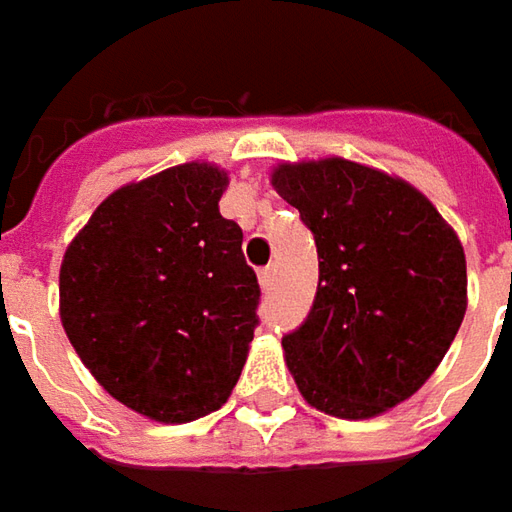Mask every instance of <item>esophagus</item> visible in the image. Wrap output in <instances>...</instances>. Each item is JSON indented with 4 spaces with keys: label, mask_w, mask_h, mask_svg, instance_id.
Masks as SVG:
<instances>
[{
    "label": "esophagus",
    "mask_w": 512,
    "mask_h": 512,
    "mask_svg": "<svg viewBox=\"0 0 512 512\" xmlns=\"http://www.w3.org/2000/svg\"><path fill=\"white\" fill-rule=\"evenodd\" d=\"M259 284H262V290H273V284H276V264H270V267H264L262 273H259Z\"/></svg>",
    "instance_id": "34e87169"
}]
</instances>
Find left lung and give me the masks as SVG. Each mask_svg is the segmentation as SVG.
Here are the masks:
<instances>
[{
    "instance_id": "8db88e82",
    "label": "left lung",
    "mask_w": 512,
    "mask_h": 512,
    "mask_svg": "<svg viewBox=\"0 0 512 512\" xmlns=\"http://www.w3.org/2000/svg\"><path fill=\"white\" fill-rule=\"evenodd\" d=\"M270 183L318 248L307 321L281 338L312 408L369 420L408 400L468 310L465 250L414 185L344 157L281 163Z\"/></svg>"
}]
</instances>
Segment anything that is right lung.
<instances>
[{"mask_svg": "<svg viewBox=\"0 0 512 512\" xmlns=\"http://www.w3.org/2000/svg\"><path fill=\"white\" fill-rule=\"evenodd\" d=\"M228 174L183 163L109 194L64 253L72 349L118 403L191 423L231 397L259 324L242 228L219 214Z\"/></svg>", "mask_w": 512, "mask_h": 512, "instance_id": "obj_1", "label": "right lung"}]
</instances>
